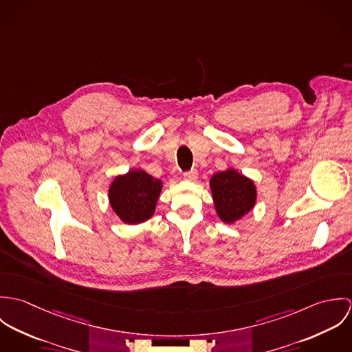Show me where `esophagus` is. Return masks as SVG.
<instances>
[{
	"label": "esophagus",
	"instance_id": "esophagus-1",
	"mask_svg": "<svg viewBox=\"0 0 352 352\" xmlns=\"http://www.w3.org/2000/svg\"><path fill=\"white\" fill-rule=\"evenodd\" d=\"M184 179H186V180H190V182H197V179H198V172H197V170L186 172V173H184Z\"/></svg>",
	"mask_w": 352,
	"mask_h": 352
}]
</instances>
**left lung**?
<instances>
[{"label": "left lung", "instance_id": "8db88e82", "mask_svg": "<svg viewBox=\"0 0 352 352\" xmlns=\"http://www.w3.org/2000/svg\"><path fill=\"white\" fill-rule=\"evenodd\" d=\"M210 190L217 215L228 225L247 215L257 201L254 182L234 168L214 173Z\"/></svg>", "mask_w": 352, "mask_h": 352}]
</instances>
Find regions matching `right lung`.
Instances as JSON below:
<instances>
[{
	"instance_id": "right-lung-1",
	"label": "right lung",
	"mask_w": 352,
	"mask_h": 352,
	"mask_svg": "<svg viewBox=\"0 0 352 352\" xmlns=\"http://www.w3.org/2000/svg\"><path fill=\"white\" fill-rule=\"evenodd\" d=\"M162 190V182L144 169H130L109 184L108 201L123 223L138 225L151 218Z\"/></svg>"
}]
</instances>
